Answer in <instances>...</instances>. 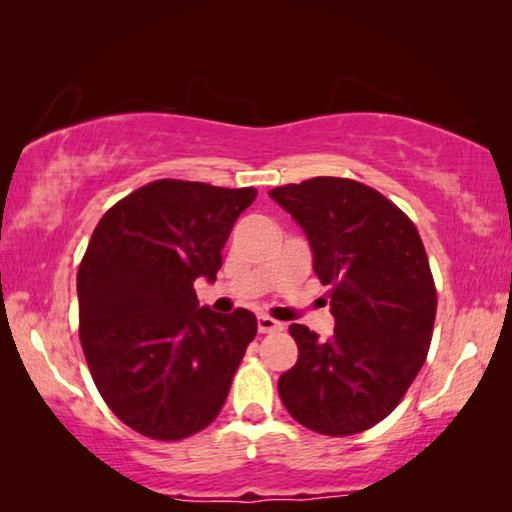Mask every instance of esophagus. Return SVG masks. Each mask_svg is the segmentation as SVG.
Listing matches in <instances>:
<instances>
[{
    "label": "esophagus",
    "instance_id": "34e87169",
    "mask_svg": "<svg viewBox=\"0 0 512 512\" xmlns=\"http://www.w3.org/2000/svg\"><path fill=\"white\" fill-rule=\"evenodd\" d=\"M284 325L282 323H277L275 318H271V316H257V329H259V334H271V332H280Z\"/></svg>",
    "mask_w": 512,
    "mask_h": 512
}]
</instances>
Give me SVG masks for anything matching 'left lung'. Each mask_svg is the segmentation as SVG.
<instances>
[{"label":"left lung","instance_id":"obj_1","mask_svg":"<svg viewBox=\"0 0 512 512\" xmlns=\"http://www.w3.org/2000/svg\"><path fill=\"white\" fill-rule=\"evenodd\" d=\"M268 196L305 232L329 287L334 336L293 323L298 361L277 381L293 420L323 436L375 427L427 359L436 287L413 221L368 185L318 176Z\"/></svg>","mask_w":512,"mask_h":512}]
</instances>
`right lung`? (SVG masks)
<instances>
[{
	"mask_svg": "<svg viewBox=\"0 0 512 512\" xmlns=\"http://www.w3.org/2000/svg\"><path fill=\"white\" fill-rule=\"evenodd\" d=\"M255 196L155 180L92 232L76 277L83 354L110 411L142 436H194L228 397L257 318L198 307L194 280H216L232 225Z\"/></svg>",
	"mask_w": 512,
	"mask_h": 512,
	"instance_id": "right-lung-1",
	"label": "right lung"
}]
</instances>
